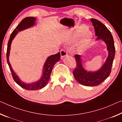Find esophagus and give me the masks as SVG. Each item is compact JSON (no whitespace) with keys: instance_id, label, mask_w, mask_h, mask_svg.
<instances>
[{"instance_id":"esophagus-1","label":"esophagus","mask_w":122,"mask_h":122,"mask_svg":"<svg viewBox=\"0 0 122 122\" xmlns=\"http://www.w3.org/2000/svg\"><path fill=\"white\" fill-rule=\"evenodd\" d=\"M60 54H61V57L63 58L65 56H66L67 55V53L65 51V50L62 49L60 51Z\"/></svg>"}]
</instances>
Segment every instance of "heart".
Masks as SVG:
<instances>
[{"label": "heart", "instance_id": "obj_1", "mask_svg": "<svg viewBox=\"0 0 122 122\" xmlns=\"http://www.w3.org/2000/svg\"><path fill=\"white\" fill-rule=\"evenodd\" d=\"M87 30H88L87 26H86L85 25L80 26L79 27L78 31H77L76 35H75L74 36L75 38L80 37V36L83 35H84V34L87 31ZM92 37V34L91 32L90 31L86 32V33L84 34V36H83L82 39L81 40V43L80 44V46H79V51H84V50L87 47L91 42V41Z\"/></svg>", "mask_w": 122, "mask_h": 122}]
</instances>
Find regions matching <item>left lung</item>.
<instances>
[{
    "label": "left lung",
    "mask_w": 122,
    "mask_h": 122,
    "mask_svg": "<svg viewBox=\"0 0 122 122\" xmlns=\"http://www.w3.org/2000/svg\"><path fill=\"white\" fill-rule=\"evenodd\" d=\"M95 30L97 40H102L106 43L109 55L105 63L102 68L96 71H87L82 66L81 56L75 55L76 66L73 74L74 78L81 85L88 86L99 85L109 76L111 73L114 57L115 55V47L112 35L105 25L97 19L91 18Z\"/></svg>",
    "instance_id": "8db88e82"
}]
</instances>
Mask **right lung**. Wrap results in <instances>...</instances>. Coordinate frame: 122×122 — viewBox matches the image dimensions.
I'll list each match as a JSON object with an SVG mask.
<instances>
[{"label":"right lung","mask_w":122,"mask_h":122,"mask_svg":"<svg viewBox=\"0 0 122 122\" xmlns=\"http://www.w3.org/2000/svg\"><path fill=\"white\" fill-rule=\"evenodd\" d=\"M35 20L36 18L32 17H26L23 19L21 21L20 23L18 25L16 29L13 31V32L11 34L10 37L8 42L7 48V53H6V57H7V62L8 63L10 69L11 71V74L13 77V80L16 82L18 85L22 87V88L25 89L26 90H31V91H35L38 90L40 89L43 88L47 85V83L50 79L51 74L52 71V69L54 67V65L57 62L59 61L60 60V54L59 53L55 55H52L47 58L45 63H44L43 66V73H42V76L39 80L37 82L32 83V84H25V83L22 82L17 74L15 73V71H13V69L11 67L10 63L9 62V55H10V51L11 44L12 43V41L15 38V36L16 35L18 32L22 31L23 30L25 29L30 28L31 26H32L34 25L35 24Z\"/></svg>","instance_id":"obj_1"}]
</instances>
